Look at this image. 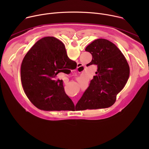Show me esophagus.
<instances>
[{
	"mask_svg": "<svg viewBox=\"0 0 149 149\" xmlns=\"http://www.w3.org/2000/svg\"><path fill=\"white\" fill-rule=\"evenodd\" d=\"M82 65L81 63H78L77 69H78L79 71H80V70L82 68Z\"/></svg>",
	"mask_w": 149,
	"mask_h": 149,
	"instance_id": "esophagus-1",
	"label": "esophagus"
}]
</instances>
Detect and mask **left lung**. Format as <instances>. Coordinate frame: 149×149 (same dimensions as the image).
Masks as SVG:
<instances>
[{
	"instance_id": "1",
	"label": "left lung",
	"mask_w": 149,
	"mask_h": 149,
	"mask_svg": "<svg viewBox=\"0 0 149 149\" xmlns=\"http://www.w3.org/2000/svg\"><path fill=\"white\" fill-rule=\"evenodd\" d=\"M86 51L93 56L89 64L97 65L98 68L97 75L94 76L77 105L85 110L111 107L129 79L128 63L121 51L107 39L94 40Z\"/></svg>"
}]
</instances>
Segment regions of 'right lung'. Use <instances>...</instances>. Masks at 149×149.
Returning <instances> with one entry per match:
<instances>
[{"instance_id": "1", "label": "right lung", "mask_w": 149, "mask_h": 149, "mask_svg": "<svg viewBox=\"0 0 149 149\" xmlns=\"http://www.w3.org/2000/svg\"><path fill=\"white\" fill-rule=\"evenodd\" d=\"M71 63L74 61L68 57L64 45L52 36L39 39L27 52L21 65V82L26 96L37 108L61 111L68 103L73 104L65 93L62 80H55L56 75L71 67Z\"/></svg>"}]
</instances>
